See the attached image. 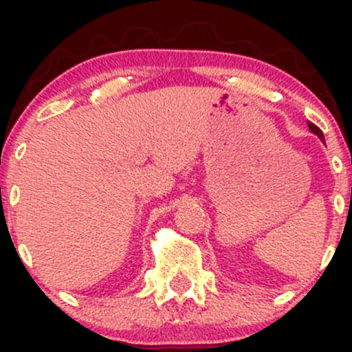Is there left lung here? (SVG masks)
Instances as JSON below:
<instances>
[{
	"instance_id": "1",
	"label": "left lung",
	"mask_w": 352,
	"mask_h": 352,
	"mask_svg": "<svg viewBox=\"0 0 352 352\" xmlns=\"http://www.w3.org/2000/svg\"><path fill=\"white\" fill-rule=\"evenodd\" d=\"M308 125H309V129H311V132H313V134H316L319 139L322 140V142H324V135H322V132H321V129L318 127V125H314L313 122H308Z\"/></svg>"
}]
</instances>
